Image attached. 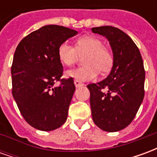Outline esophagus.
Returning a JSON list of instances; mask_svg holds the SVG:
<instances>
[{"instance_id": "esophagus-1", "label": "esophagus", "mask_w": 157, "mask_h": 157, "mask_svg": "<svg viewBox=\"0 0 157 157\" xmlns=\"http://www.w3.org/2000/svg\"><path fill=\"white\" fill-rule=\"evenodd\" d=\"M74 83H75V87H80V86H83V83H82L81 82H79L77 80H75V81H74Z\"/></svg>"}]
</instances>
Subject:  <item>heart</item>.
Instances as JSON below:
<instances>
[{"mask_svg": "<svg viewBox=\"0 0 157 157\" xmlns=\"http://www.w3.org/2000/svg\"><path fill=\"white\" fill-rule=\"evenodd\" d=\"M59 58L64 65L72 66L83 58L84 66L66 71L65 75L79 82L92 81L101 75H107L114 64L113 53L104 46L101 39L95 36H84L76 40L75 47L67 42L59 45Z\"/></svg>", "mask_w": 157, "mask_h": 157, "instance_id": "obj_1", "label": "heart"}]
</instances>
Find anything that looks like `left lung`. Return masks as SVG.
<instances>
[{"label": "left lung", "mask_w": 157, "mask_h": 157, "mask_svg": "<svg viewBox=\"0 0 157 157\" xmlns=\"http://www.w3.org/2000/svg\"><path fill=\"white\" fill-rule=\"evenodd\" d=\"M92 31L109 39L114 56L109 76L87 85L92 119L104 131H119L133 121L145 96L143 59L135 42L120 29L102 26Z\"/></svg>", "instance_id": "8db88e82"}]
</instances>
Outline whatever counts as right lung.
Instances as JSON below:
<instances>
[{
    "instance_id": "right-lung-1",
    "label": "right lung",
    "mask_w": 157,
    "mask_h": 157,
    "mask_svg": "<svg viewBox=\"0 0 157 157\" xmlns=\"http://www.w3.org/2000/svg\"><path fill=\"white\" fill-rule=\"evenodd\" d=\"M76 33L63 26H44L24 37L16 48L11 68L12 96L23 118L37 129L54 130L67 119L75 86L72 77L61 79L58 49Z\"/></svg>"
}]
</instances>
